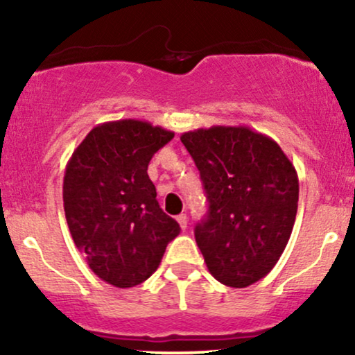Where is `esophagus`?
<instances>
[{"label":"esophagus","mask_w":355,"mask_h":355,"mask_svg":"<svg viewBox=\"0 0 355 355\" xmlns=\"http://www.w3.org/2000/svg\"><path fill=\"white\" fill-rule=\"evenodd\" d=\"M177 222H178V225H180V229H182V230H185V229H187V225H189V218H187V215H185V214L178 215V217H177Z\"/></svg>","instance_id":"obj_1"}]
</instances>
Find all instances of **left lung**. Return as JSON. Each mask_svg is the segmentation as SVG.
<instances>
[{
	"instance_id": "1",
	"label": "left lung",
	"mask_w": 355,
	"mask_h": 355,
	"mask_svg": "<svg viewBox=\"0 0 355 355\" xmlns=\"http://www.w3.org/2000/svg\"><path fill=\"white\" fill-rule=\"evenodd\" d=\"M197 165L209 215L195 227L207 268L242 288L274 268L294 229L299 177L275 140L248 126L215 125L180 137Z\"/></svg>"
}]
</instances>
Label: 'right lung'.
Segmentation results:
<instances>
[{"label": "right lung", "mask_w": 355, "mask_h": 355, "mask_svg": "<svg viewBox=\"0 0 355 355\" xmlns=\"http://www.w3.org/2000/svg\"><path fill=\"white\" fill-rule=\"evenodd\" d=\"M175 133L141 120L96 125L76 146L63 178L73 242L103 282L128 288L157 270L180 225L160 209L150 180L153 153Z\"/></svg>", "instance_id": "1"}]
</instances>
